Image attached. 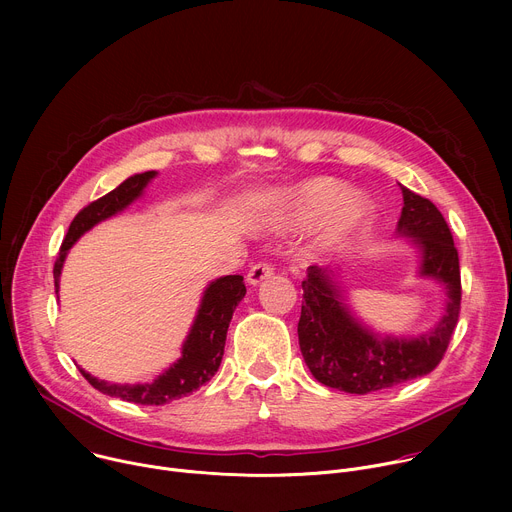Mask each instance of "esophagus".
I'll list each match as a JSON object with an SVG mask.
<instances>
[{
    "instance_id": "34e87169",
    "label": "esophagus",
    "mask_w": 512,
    "mask_h": 512,
    "mask_svg": "<svg viewBox=\"0 0 512 512\" xmlns=\"http://www.w3.org/2000/svg\"><path fill=\"white\" fill-rule=\"evenodd\" d=\"M271 275H273V265H271V263H257V265H253V267L249 269L247 281H249L251 285H257V283L269 279Z\"/></svg>"
}]
</instances>
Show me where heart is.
Returning <instances> with one entry per match:
<instances>
[{
	"label": "heart",
	"mask_w": 512,
	"mask_h": 512,
	"mask_svg": "<svg viewBox=\"0 0 512 512\" xmlns=\"http://www.w3.org/2000/svg\"><path fill=\"white\" fill-rule=\"evenodd\" d=\"M346 193V186L332 178H314L281 194L287 208V223L314 225L332 212V233L346 235L360 227L369 214V200L360 194Z\"/></svg>",
	"instance_id": "heart-1"
}]
</instances>
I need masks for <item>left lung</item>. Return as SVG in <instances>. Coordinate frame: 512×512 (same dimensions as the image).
I'll return each mask as SVG.
<instances>
[{"label": "left lung", "instance_id": "8db88e82", "mask_svg": "<svg viewBox=\"0 0 512 512\" xmlns=\"http://www.w3.org/2000/svg\"><path fill=\"white\" fill-rule=\"evenodd\" d=\"M403 210L397 233L421 251L419 275L446 287V312L429 332L395 338L362 326L344 304L332 269L312 265L302 281L304 302L298 322L302 356L316 381L326 387L367 395L431 373L444 358L460 316V259L452 231L437 206L401 186Z\"/></svg>", "mask_w": 512, "mask_h": 512}]
</instances>
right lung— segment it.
Instances as JSON below:
<instances>
[{
    "label": "right lung",
    "instance_id": "right-lung-1",
    "mask_svg": "<svg viewBox=\"0 0 512 512\" xmlns=\"http://www.w3.org/2000/svg\"><path fill=\"white\" fill-rule=\"evenodd\" d=\"M156 178V172H143L127 178L121 182L115 190L101 196L99 200L85 206L68 227V233L62 241L60 253L54 263V285L58 294V281L60 271L66 259L68 249L79 241L81 235H85L89 229H93L97 223L105 221V218L121 212L127 208L133 200H137L150 180ZM247 287L243 281V275H225L218 277L204 289V296L198 308V314L194 318V324L182 344V356L172 364L168 371H164L154 383H137V385H117L101 381L87 371H81V375L103 395L119 397L129 403L137 405H164L174 399L186 397L204 383H208L214 373L221 367V360L225 354V340L227 330L233 318L235 308L245 298Z\"/></svg>",
    "mask_w": 512,
    "mask_h": 512
}]
</instances>
